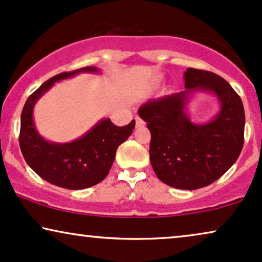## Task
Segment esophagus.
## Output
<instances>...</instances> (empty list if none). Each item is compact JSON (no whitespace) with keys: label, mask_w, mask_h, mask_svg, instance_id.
<instances>
[{"label":"esophagus","mask_w":262,"mask_h":262,"mask_svg":"<svg viewBox=\"0 0 262 262\" xmlns=\"http://www.w3.org/2000/svg\"><path fill=\"white\" fill-rule=\"evenodd\" d=\"M135 125H137V127H144L145 122L142 121L140 117H135Z\"/></svg>","instance_id":"34e87169"}]
</instances>
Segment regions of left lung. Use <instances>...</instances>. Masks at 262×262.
Wrapping results in <instances>:
<instances>
[{
    "label": "left lung",
    "instance_id": "8db88e82",
    "mask_svg": "<svg viewBox=\"0 0 262 262\" xmlns=\"http://www.w3.org/2000/svg\"><path fill=\"white\" fill-rule=\"evenodd\" d=\"M185 88L146 102L138 114L151 132L150 161L157 178L170 187L197 190L223 177L239 157L246 116L239 95L213 72L187 69ZM196 92H209L220 102V112L204 124L188 115Z\"/></svg>",
    "mask_w": 262,
    "mask_h": 262
}]
</instances>
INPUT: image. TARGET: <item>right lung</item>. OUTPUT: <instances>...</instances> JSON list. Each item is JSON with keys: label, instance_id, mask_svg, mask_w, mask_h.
I'll return each instance as SVG.
<instances>
[{"label": "right lung", "instance_id": "1", "mask_svg": "<svg viewBox=\"0 0 262 262\" xmlns=\"http://www.w3.org/2000/svg\"><path fill=\"white\" fill-rule=\"evenodd\" d=\"M100 72L95 66H87L54 76L30 95L21 111L19 135L21 154L36 174L55 186L83 190L100 183L110 171L117 147L133 133L134 120L117 127L110 118H102L87 133L70 142L48 141L38 133L34 121L35 105L55 82L78 74Z\"/></svg>", "mask_w": 262, "mask_h": 262}]
</instances>
